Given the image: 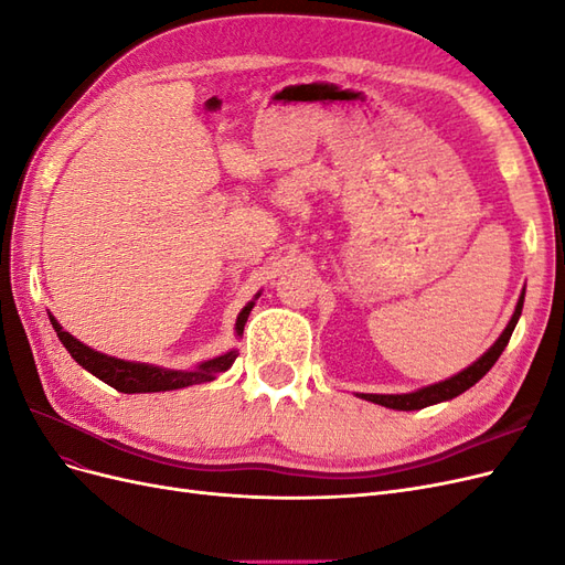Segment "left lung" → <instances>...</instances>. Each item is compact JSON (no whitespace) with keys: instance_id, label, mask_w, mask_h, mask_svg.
Instances as JSON below:
<instances>
[{"instance_id":"8db88e82","label":"left lung","mask_w":565,"mask_h":565,"mask_svg":"<svg viewBox=\"0 0 565 565\" xmlns=\"http://www.w3.org/2000/svg\"><path fill=\"white\" fill-rule=\"evenodd\" d=\"M523 299H525V287H523V292H521V297L516 301L514 316H511V320L507 322V328L502 330L498 341H494V344L481 358H478V361H473L469 367H465L461 372L452 374V377L443 380V382H436V384H429V386H424V388H417V391H409V393H355V396L363 398V401H370V403L391 407V409H403V413H409V409H422V407H429V405H436V403H446V401L457 398L459 393H465L478 380H483L486 374H488V370L494 363H498V358L507 349L509 339H511V332H514L516 322L521 318Z\"/></svg>"}]
</instances>
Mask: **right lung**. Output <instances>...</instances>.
<instances>
[{"mask_svg":"<svg viewBox=\"0 0 565 565\" xmlns=\"http://www.w3.org/2000/svg\"><path fill=\"white\" fill-rule=\"evenodd\" d=\"M259 295H254V299L247 301L245 309L237 313L235 337H243L245 322L249 318V311L254 309L256 299H259ZM49 320H51V324H54L61 344L67 349V353L75 358L77 365H82L84 370L92 372L94 377H98L100 382H106L108 386L122 391V393H158V391L185 388L193 384H207V382H214L221 372H226L237 358V351L231 349L216 358H210V361L198 363L193 370H169V367L150 365V363L122 361V358L106 355L100 351H94L87 344H82V341L75 339L71 332H65L61 328V322L51 313H49Z\"/></svg>","mask_w":565,"mask_h":565,"instance_id":"right-lung-1","label":"right lung"}]
</instances>
